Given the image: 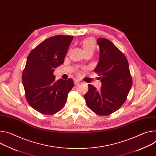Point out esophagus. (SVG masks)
Returning <instances> with one entry per match:
<instances>
[{"instance_id": "esophagus-1", "label": "esophagus", "mask_w": 156, "mask_h": 156, "mask_svg": "<svg viewBox=\"0 0 156 156\" xmlns=\"http://www.w3.org/2000/svg\"><path fill=\"white\" fill-rule=\"evenodd\" d=\"M74 83H75V85H76V84H78L80 82V81H78V80H74Z\"/></svg>"}]
</instances>
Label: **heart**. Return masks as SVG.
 Listing matches in <instances>:
<instances>
[{
    "mask_svg": "<svg viewBox=\"0 0 156 156\" xmlns=\"http://www.w3.org/2000/svg\"><path fill=\"white\" fill-rule=\"evenodd\" d=\"M82 47L84 52H87L88 51H91L93 52L96 47L94 39L92 38H88L84 39L82 41Z\"/></svg>",
    "mask_w": 156,
    "mask_h": 156,
    "instance_id": "heart-1",
    "label": "heart"
}]
</instances>
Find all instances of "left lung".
Returning <instances> with one entry per match:
<instances>
[{"label": "left lung", "instance_id": "8db88e82", "mask_svg": "<svg viewBox=\"0 0 156 156\" xmlns=\"http://www.w3.org/2000/svg\"><path fill=\"white\" fill-rule=\"evenodd\" d=\"M97 44L100 58L94 72L101 76L102 85L98 91L88 84L84 100L88 108L96 114L106 116L118 110L126 101L133 80L125 55L106 38H99Z\"/></svg>", "mask_w": 156, "mask_h": 156}]
</instances>
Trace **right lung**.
Here are the masks:
<instances>
[{
  "instance_id": "add662e5",
  "label": "right lung",
  "mask_w": 156,
  "mask_h": 156,
  "mask_svg": "<svg viewBox=\"0 0 156 156\" xmlns=\"http://www.w3.org/2000/svg\"><path fill=\"white\" fill-rule=\"evenodd\" d=\"M73 36L58 35L40 43L28 56L22 83L29 104L43 115H53L65 106L73 80H55V69L63 63Z\"/></svg>"
}]
</instances>
